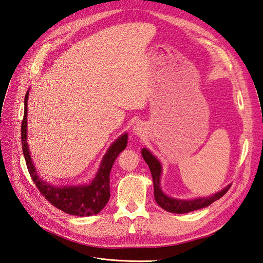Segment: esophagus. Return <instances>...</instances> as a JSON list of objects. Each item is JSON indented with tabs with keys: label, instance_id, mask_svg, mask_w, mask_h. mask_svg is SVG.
I'll return each instance as SVG.
<instances>
[{
	"label": "esophagus",
	"instance_id": "esophagus-1",
	"mask_svg": "<svg viewBox=\"0 0 263 263\" xmlns=\"http://www.w3.org/2000/svg\"><path fill=\"white\" fill-rule=\"evenodd\" d=\"M146 132V128H145V125L143 123H137L134 125L133 128V133L135 135H144V133Z\"/></svg>",
	"mask_w": 263,
	"mask_h": 263
}]
</instances>
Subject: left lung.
<instances>
[{
    "mask_svg": "<svg viewBox=\"0 0 263 263\" xmlns=\"http://www.w3.org/2000/svg\"><path fill=\"white\" fill-rule=\"evenodd\" d=\"M142 156L144 160L148 164L151 173H152L153 181H154L155 200H156L158 205L166 211H169L172 213H186V212L208 207L212 202L220 199L223 195H224V194H227V192L231 187V185H228L226 189H223L217 194H213V195L210 197H202V198H196V199H191V200L171 198L167 196L166 194L161 191V187H160L161 164L158 161V159L146 148L142 149Z\"/></svg>",
    "mask_w": 263,
    "mask_h": 263,
    "instance_id": "1",
    "label": "left lung"
}]
</instances>
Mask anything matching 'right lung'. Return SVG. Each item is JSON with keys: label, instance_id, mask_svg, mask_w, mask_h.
<instances>
[{"label": "right lung", "instance_id": "obj_1", "mask_svg": "<svg viewBox=\"0 0 263 263\" xmlns=\"http://www.w3.org/2000/svg\"><path fill=\"white\" fill-rule=\"evenodd\" d=\"M29 91L25 96V111L22 123V144L26 164L35 186L54 207L68 215L87 217L97 215L108 202L110 197L109 192V174L112 164L118 155L126 147L128 134H122L117 139L103 157L101 167L96 173V177L89 185L80 186H53L42 181L37 177V173L32 163L30 153L27 143V104Z\"/></svg>", "mask_w": 263, "mask_h": 263}]
</instances>
